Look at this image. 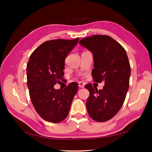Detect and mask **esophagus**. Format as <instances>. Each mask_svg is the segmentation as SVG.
<instances>
[{
  "mask_svg": "<svg viewBox=\"0 0 152 152\" xmlns=\"http://www.w3.org/2000/svg\"><path fill=\"white\" fill-rule=\"evenodd\" d=\"M78 86L80 88H84V84L82 82H80L78 83Z\"/></svg>",
  "mask_w": 152,
  "mask_h": 152,
  "instance_id": "1",
  "label": "esophagus"
}]
</instances>
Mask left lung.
<instances>
[{
	"mask_svg": "<svg viewBox=\"0 0 152 152\" xmlns=\"http://www.w3.org/2000/svg\"><path fill=\"white\" fill-rule=\"evenodd\" d=\"M80 44L93 53L94 82L104 81L102 90L85 86L90 94L86 106L90 117L98 122L109 120L119 112L129 87L130 64L123 46L109 35H95L82 39Z\"/></svg>",
	"mask_w": 152,
	"mask_h": 152,
	"instance_id": "left-lung-1",
	"label": "left lung"
}]
</instances>
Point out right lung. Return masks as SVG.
Here are the masks:
<instances>
[{"instance_id":"obj_1","label":"right lung","mask_w":152,"mask_h":152,"mask_svg":"<svg viewBox=\"0 0 152 152\" xmlns=\"http://www.w3.org/2000/svg\"><path fill=\"white\" fill-rule=\"evenodd\" d=\"M78 40L47 41L35 49L28 61L27 84L31 101L39 116L47 121L60 123L68 115L78 84L72 82L63 91L53 86L63 81L64 61Z\"/></svg>"}]
</instances>
